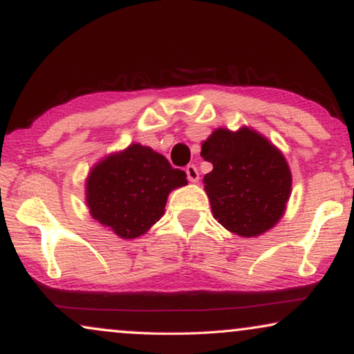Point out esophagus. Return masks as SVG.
<instances>
[{
    "instance_id": "esophagus-1",
    "label": "esophagus",
    "mask_w": 354,
    "mask_h": 354,
    "mask_svg": "<svg viewBox=\"0 0 354 354\" xmlns=\"http://www.w3.org/2000/svg\"><path fill=\"white\" fill-rule=\"evenodd\" d=\"M186 176L191 183L199 181V171H197L196 165H187V167H186Z\"/></svg>"
}]
</instances>
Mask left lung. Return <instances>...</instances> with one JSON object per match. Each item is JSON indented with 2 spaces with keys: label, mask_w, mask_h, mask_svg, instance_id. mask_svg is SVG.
I'll use <instances>...</instances> for the list:
<instances>
[{
  "label": "left lung",
  "mask_w": 354,
  "mask_h": 354,
  "mask_svg": "<svg viewBox=\"0 0 354 354\" xmlns=\"http://www.w3.org/2000/svg\"><path fill=\"white\" fill-rule=\"evenodd\" d=\"M214 165L204 176L212 214L228 232L252 238L275 226L291 194V171L275 145L256 131L218 128L202 144Z\"/></svg>",
  "instance_id": "obj_1"
}]
</instances>
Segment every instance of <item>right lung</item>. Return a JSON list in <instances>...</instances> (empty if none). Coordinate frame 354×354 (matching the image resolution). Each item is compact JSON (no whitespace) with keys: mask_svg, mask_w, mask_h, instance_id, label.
Listing matches in <instances>:
<instances>
[{"mask_svg":"<svg viewBox=\"0 0 354 354\" xmlns=\"http://www.w3.org/2000/svg\"><path fill=\"white\" fill-rule=\"evenodd\" d=\"M185 185V171L150 147L133 144L91 169L86 202L98 223L122 239H133L157 223L169 192Z\"/></svg>","mask_w":354,"mask_h":354,"instance_id":"1","label":"right lung"}]
</instances>
